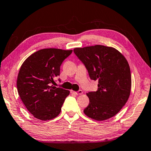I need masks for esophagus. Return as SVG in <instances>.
I'll return each instance as SVG.
<instances>
[{"mask_svg":"<svg viewBox=\"0 0 151 151\" xmlns=\"http://www.w3.org/2000/svg\"><path fill=\"white\" fill-rule=\"evenodd\" d=\"M72 93H75V94L76 95H82L83 92L82 90H79V91H72Z\"/></svg>","mask_w":151,"mask_h":151,"instance_id":"1","label":"esophagus"}]
</instances>
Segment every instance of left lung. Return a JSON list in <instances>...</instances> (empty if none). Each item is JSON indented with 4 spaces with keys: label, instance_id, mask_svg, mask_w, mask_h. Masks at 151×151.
<instances>
[{
    "label": "left lung",
    "instance_id": "obj_1",
    "mask_svg": "<svg viewBox=\"0 0 151 151\" xmlns=\"http://www.w3.org/2000/svg\"><path fill=\"white\" fill-rule=\"evenodd\" d=\"M74 52L87 69L91 79L98 81L97 91L88 92V118L106 120L116 115L130 97L132 80L127 60L112 47L95 45L76 47Z\"/></svg>",
    "mask_w": 151,
    "mask_h": 151
}]
</instances>
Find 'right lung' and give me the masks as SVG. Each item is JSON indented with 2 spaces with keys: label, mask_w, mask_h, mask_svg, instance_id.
<instances>
[{
  "label": "right lung",
  "mask_w": 151,
  "mask_h": 151,
  "mask_svg": "<svg viewBox=\"0 0 151 151\" xmlns=\"http://www.w3.org/2000/svg\"><path fill=\"white\" fill-rule=\"evenodd\" d=\"M73 50L45 48L24 61L19 72L17 87L26 108L35 118L49 120L57 117L68 90L52 85L60 75V65Z\"/></svg>",
  "instance_id": "obj_1"
}]
</instances>
